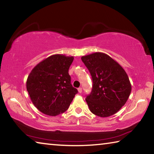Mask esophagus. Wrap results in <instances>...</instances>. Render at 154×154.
Returning a JSON list of instances; mask_svg holds the SVG:
<instances>
[{
    "label": "esophagus",
    "instance_id": "esophagus-1",
    "mask_svg": "<svg viewBox=\"0 0 154 154\" xmlns=\"http://www.w3.org/2000/svg\"><path fill=\"white\" fill-rule=\"evenodd\" d=\"M78 92H79V93H82V88H78Z\"/></svg>",
    "mask_w": 154,
    "mask_h": 154
}]
</instances>
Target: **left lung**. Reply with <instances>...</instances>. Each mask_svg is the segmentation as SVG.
Segmentation results:
<instances>
[{
    "instance_id": "8db88e82",
    "label": "left lung",
    "mask_w": 154,
    "mask_h": 154,
    "mask_svg": "<svg viewBox=\"0 0 154 154\" xmlns=\"http://www.w3.org/2000/svg\"><path fill=\"white\" fill-rule=\"evenodd\" d=\"M92 77V90L85 100L90 111L100 118L116 113L132 90L128 76L118 62L103 52L82 57Z\"/></svg>"
}]
</instances>
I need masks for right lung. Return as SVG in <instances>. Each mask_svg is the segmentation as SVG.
<instances>
[{"label": "right lung", "instance_id": "obj_1", "mask_svg": "<svg viewBox=\"0 0 154 154\" xmlns=\"http://www.w3.org/2000/svg\"><path fill=\"white\" fill-rule=\"evenodd\" d=\"M73 56L54 54L33 68L26 81L31 101L41 113L56 116L66 111L78 92L71 83L69 69Z\"/></svg>", "mask_w": 154, "mask_h": 154}]
</instances>
